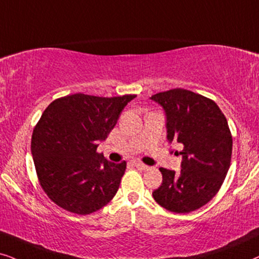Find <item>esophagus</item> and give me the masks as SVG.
<instances>
[{"instance_id": "esophagus-1", "label": "esophagus", "mask_w": 259, "mask_h": 259, "mask_svg": "<svg viewBox=\"0 0 259 259\" xmlns=\"http://www.w3.org/2000/svg\"><path fill=\"white\" fill-rule=\"evenodd\" d=\"M133 165H134V166H137L138 169H140V170H147V169H149V166L145 165V164L140 163V162H136V163H133Z\"/></svg>"}]
</instances>
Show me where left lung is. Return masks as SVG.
<instances>
[{
	"instance_id": "left-lung-1",
	"label": "left lung",
	"mask_w": 259,
	"mask_h": 259,
	"mask_svg": "<svg viewBox=\"0 0 259 259\" xmlns=\"http://www.w3.org/2000/svg\"><path fill=\"white\" fill-rule=\"evenodd\" d=\"M166 115L167 140L182 144L179 174L159 167L163 182L152 193L156 202L174 213H190L209 202L223 186L232 157V134L213 100L186 89L151 96Z\"/></svg>"
}]
</instances>
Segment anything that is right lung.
<instances>
[{"mask_svg": "<svg viewBox=\"0 0 259 259\" xmlns=\"http://www.w3.org/2000/svg\"><path fill=\"white\" fill-rule=\"evenodd\" d=\"M136 96L78 93L55 100L44 110L31 150L40 186L57 206L87 215L115 196L126 162H109L96 150Z\"/></svg>", "mask_w": 259, "mask_h": 259, "instance_id": "1", "label": "right lung"}]
</instances>
